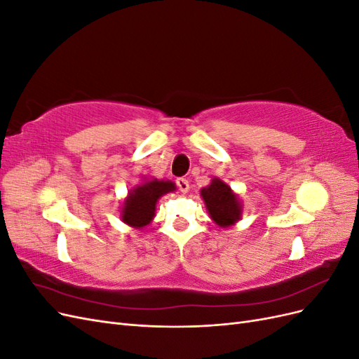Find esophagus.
Segmentation results:
<instances>
[{
    "label": "esophagus",
    "mask_w": 359,
    "mask_h": 359,
    "mask_svg": "<svg viewBox=\"0 0 359 359\" xmlns=\"http://www.w3.org/2000/svg\"><path fill=\"white\" fill-rule=\"evenodd\" d=\"M177 186L180 187V190H181L182 193H187L189 189H190L189 181H187L186 178H177Z\"/></svg>",
    "instance_id": "34e87169"
}]
</instances>
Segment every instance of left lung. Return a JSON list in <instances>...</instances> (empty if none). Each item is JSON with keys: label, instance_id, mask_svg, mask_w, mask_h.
Here are the masks:
<instances>
[{"label": "left lung", "instance_id": "left-lung-1", "mask_svg": "<svg viewBox=\"0 0 359 359\" xmlns=\"http://www.w3.org/2000/svg\"><path fill=\"white\" fill-rule=\"evenodd\" d=\"M202 198L205 201L211 219L222 227H227L238 222L241 215V206L231 187L220 180H212L208 187L202 189Z\"/></svg>", "mask_w": 359, "mask_h": 359}]
</instances>
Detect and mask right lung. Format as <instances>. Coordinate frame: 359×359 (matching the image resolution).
Returning <instances> with one entry per match:
<instances>
[{"instance_id": "right-lung-1", "label": "right lung", "mask_w": 359, "mask_h": 359, "mask_svg": "<svg viewBox=\"0 0 359 359\" xmlns=\"http://www.w3.org/2000/svg\"><path fill=\"white\" fill-rule=\"evenodd\" d=\"M175 190V184L170 181H147L142 186L128 193L123 206V222L140 229L147 226L154 217L156 202L169 191Z\"/></svg>"}]
</instances>
